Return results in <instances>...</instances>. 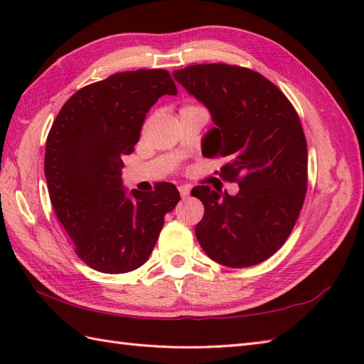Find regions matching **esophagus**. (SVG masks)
<instances>
[{"label":"esophagus","mask_w":364,"mask_h":364,"mask_svg":"<svg viewBox=\"0 0 364 364\" xmlns=\"http://www.w3.org/2000/svg\"><path fill=\"white\" fill-rule=\"evenodd\" d=\"M178 191H180V194H181V197H183V198H184V197H188V196H189V192H191L189 186H178Z\"/></svg>","instance_id":"esophagus-1"}]
</instances>
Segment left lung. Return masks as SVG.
<instances>
[{"label":"left lung","instance_id":"1","mask_svg":"<svg viewBox=\"0 0 364 364\" xmlns=\"http://www.w3.org/2000/svg\"><path fill=\"white\" fill-rule=\"evenodd\" d=\"M173 78L211 114L202 153L227 156L222 176L239 184L236 196L192 189L205 205L198 242L222 266L258 264L286 242L305 200L308 151L299 115L275 84L249 68L197 64Z\"/></svg>","mask_w":364,"mask_h":364}]
</instances>
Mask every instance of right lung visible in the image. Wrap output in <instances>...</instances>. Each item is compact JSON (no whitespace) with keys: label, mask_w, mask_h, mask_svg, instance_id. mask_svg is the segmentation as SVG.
I'll list each match as a JSON object with an SVG mask.
<instances>
[{"label":"right lung","mask_w":364,"mask_h":364,"mask_svg":"<svg viewBox=\"0 0 364 364\" xmlns=\"http://www.w3.org/2000/svg\"><path fill=\"white\" fill-rule=\"evenodd\" d=\"M176 92L161 68L115 73L72 95L50 129L45 178L51 205L76 255L98 272L141 267L164 215L180 202L172 183L128 192L122 180V156L134 151L146 112Z\"/></svg>","instance_id":"obj_1"}]
</instances>
